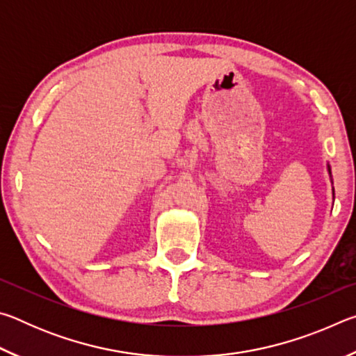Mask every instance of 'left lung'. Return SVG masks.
<instances>
[{
    "mask_svg": "<svg viewBox=\"0 0 356 356\" xmlns=\"http://www.w3.org/2000/svg\"><path fill=\"white\" fill-rule=\"evenodd\" d=\"M328 174H330V177H331V168H330V165H328Z\"/></svg>",
    "mask_w": 356,
    "mask_h": 356,
    "instance_id": "left-lung-1",
    "label": "left lung"
}]
</instances>
